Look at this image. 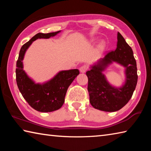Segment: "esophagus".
Wrapping results in <instances>:
<instances>
[{
    "instance_id": "1",
    "label": "esophagus",
    "mask_w": 151,
    "mask_h": 151,
    "mask_svg": "<svg viewBox=\"0 0 151 151\" xmlns=\"http://www.w3.org/2000/svg\"><path fill=\"white\" fill-rule=\"evenodd\" d=\"M87 70H88V66H86V65L82 66H81V68H80L81 73H85Z\"/></svg>"
}]
</instances>
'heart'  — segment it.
I'll use <instances>...</instances> for the list:
<instances>
[{"label": "heart", "mask_w": 151, "mask_h": 151, "mask_svg": "<svg viewBox=\"0 0 151 151\" xmlns=\"http://www.w3.org/2000/svg\"><path fill=\"white\" fill-rule=\"evenodd\" d=\"M105 47V44H104V42H102L100 45H99V48H100V50H103V48Z\"/></svg>", "instance_id": "obj_1"}]
</instances>
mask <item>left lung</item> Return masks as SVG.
Returning <instances> with one entry per match:
<instances>
[{
  "label": "left lung",
  "mask_w": 151,
  "mask_h": 151,
  "mask_svg": "<svg viewBox=\"0 0 151 151\" xmlns=\"http://www.w3.org/2000/svg\"><path fill=\"white\" fill-rule=\"evenodd\" d=\"M116 62L126 68V82L121 88L109 85L101 73L107 65ZM88 77V91L90 103L94 108L106 112H114L126 105L136 88L138 75L137 63L131 47L123 37L117 33V45L109 52L96 65L86 73Z\"/></svg>",
  "instance_id": "8db88e82"
}]
</instances>
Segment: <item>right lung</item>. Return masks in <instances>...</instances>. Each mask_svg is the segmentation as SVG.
<instances>
[{
	"instance_id": "1",
	"label": "right lung",
	"mask_w": 151,
	"mask_h": 151,
	"mask_svg": "<svg viewBox=\"0 0 151 151\" xmlns=\"http://www.w3.org/2000/svg\"><path fill=\"white\" fill-rule=\"evenodd\" d=\"M59 31L50 33L39 32L29 41L22 45L17 62L16 80L18 88L23 98L36 111L48 112L59 109L65 102V97L68 86L79 74L78 69L63 70L54 78L42 85L35 84L23 70L25 52L33 41L38 39H48L57 35Z\"/></svg>"
}]
</instances>
